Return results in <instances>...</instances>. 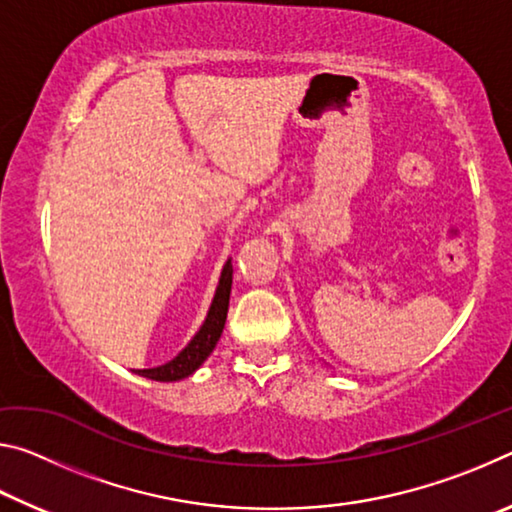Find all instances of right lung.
<instances>
[{
    "mask_svg": "<svg viewBox=\"0 0 512 512\" xmlns=\"http://www.w3.org/2000/svg\"><path fill=\"white\" fill-rule=\"evenodd\" d=\"M230 289H232V259L223 264V271L219 277V284H216L212 305L207 309V316L203 325L194 334V339L189 341L183 350H180L171 361L162 363V366L155 368H144L137 370V375L153 381H180L203 366L205 359L210 357L212 350L219 343L225 318H228V305H230Z\"/></svg>",
    "mask_w": 512,
    "mask_h": 512,
    "instance_id": "1",
    "label": "right lung"
}]
</instances>
